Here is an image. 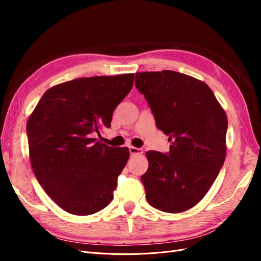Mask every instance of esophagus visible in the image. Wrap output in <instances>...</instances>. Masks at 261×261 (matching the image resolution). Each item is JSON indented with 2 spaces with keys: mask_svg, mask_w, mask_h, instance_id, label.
<instances>
[{
  "mask_svg": "<svg viewBox=\"0 0 261 261\" xmlns=\"http://www.w3.org/2000/svg\"><path fill=\"white\" fill-rule=\"evenodd\" d=\"M129 148V152H130V154L132 155H134V154H141L143 153V148H136V147H133V146H129L128 147Z\"/></svg>",
  "mask_w": 261,
  "mask_h": 261,
  "instance_id": "34e87169",
  "label": "esophagus"
}]
</instances>
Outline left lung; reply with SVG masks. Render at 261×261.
Wrapping results in <instances>:
<instances>
[{
  "label": "left lung",
  "mask_w": 261,
  "mask_h": 261,
  "mask_svg": "<svg viewBox=\"0 0 261 261\" xmlns=\"http://www.w3.org/2000/svg\"><path fill=\"white\" fill-rule=\"evenodd\" d=\"M135 85L151 110L170 151L146 152L141 183L150 206L178 213L208 193L222 168L227 118L207 84L174 70L136 73Z\"/></svg>",
  "instance_id": "8db88e82"
}]
</instances>
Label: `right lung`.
I'll use <instances>...</instances> for the list:
<instances>
[{"instance_id": "obj_1", "label": "right lung", "mask_w": 261, "mask_h": 261, "mask_svg": "<svg viewBox=\"0 0 261 261\" xmlns=\"http://www.w3.org/2000/svg\"><path fill=\"white\" fill-rule=\"evenodd\" d=\"M135 74L77 78L44 92L27 122L30 162L39 184L72 215L89 216L113 199L128 148L97 140L127 96Z\"/></svg>"}]
</instances>
